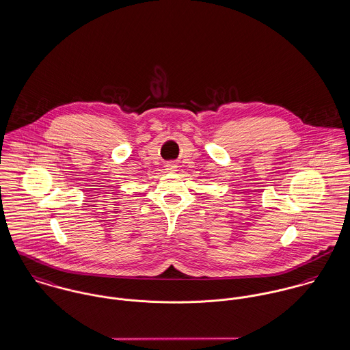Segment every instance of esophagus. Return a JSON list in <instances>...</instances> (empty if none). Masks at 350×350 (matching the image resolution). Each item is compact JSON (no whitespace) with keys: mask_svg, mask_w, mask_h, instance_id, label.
<instances>
[{"mask_svg":"<svg viewBox=\"0 0 350 350\" xmlns=\"http://www.w3.org/2000/svg\"><path fill=\"white\" fill-rule=\"evenodd\" d=\"M166 170H167V172H176V170H177V166H176L174 163H167V165H166Z\"/></svg>","mask_w":350,"mask_h":350,"instance_id":"1","label":"esophagus"}]
</instances>
